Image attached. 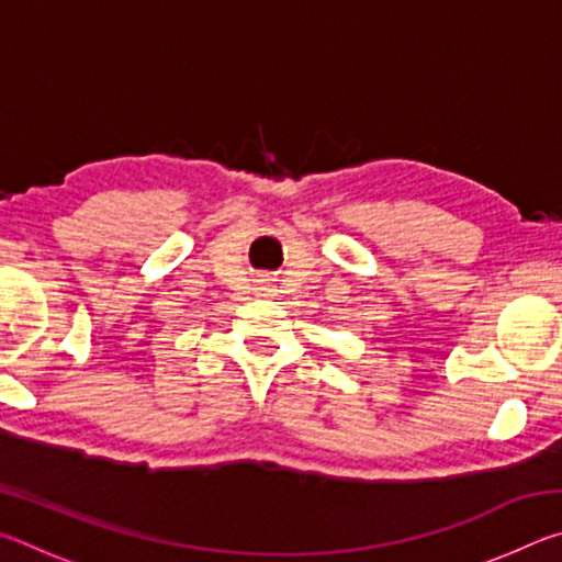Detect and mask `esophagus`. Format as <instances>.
<instances>
[{"label": "esophagus", "mask_w": 562, "mask_h": 562, "mask_svg": "<svg viewBox=\"0 0 562 562\" xmlns=\"http://www.w3.org/2000/svg\"><path fill=\"white\" fill-rule=\"evenodd\" d=\"M260 292H262V297H272V288H270V284H260V288H258Z\"/></svg>", "instance_id": "esophagus-1"}]
</instances>
